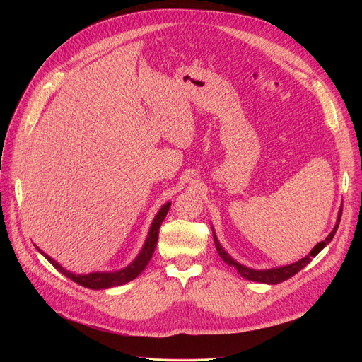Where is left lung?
<instances>
[{"label": "left lung", "mask_w": 362, "mask_h": 362, "mask_svg": "<svg viewBox=\"0 0 362 362\" xmlns=\"http://www.w3.org/2000/svg\"><path fill=\"white\" fill-rule=\"evenodd\" d=\"M340 217H341V208L339 210L337 221H336V226L333 227L332 233H330L325 240L317 243V245L314 246V248H313V251H311L307 257H303L302 259H299V261H296V262H293V264L283 265V267L270 269V270H254V269L245 267V265H242V264H239L238 261H235L229 254H227V252L221 248V245H220V242H218V239H217L214 230H213V236H214L216 250H217L220 258H221L226 264L233 265V267L238 270V273H239L242 277L248 279V280H252V281H258V283L277 284V283H280V281H284V280L291 279V277L295 276L298 272H300L303 267H305V265H308V264L311 262V258H313V257H315L322 248H325V246L333 239V236H334V233H336V230H337V227H339V223H340Z\"/></svg>", "instance_id": "left-lung-1"}]
</instances>
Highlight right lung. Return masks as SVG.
<instances>
[{
  "label": "right lung",
  "instance_id": "obj_1",
  "mask_svg": "<svg viewBox=\"0 0 362 362\" xmlns=\"http://www.w3.org/2000/svg\"><path fill=\"white\" fill-rule=\"evenodd\" d=\"M170 205L171 202H167L165 205H163L160 208V211L157 213L154 221H152L151 224V229H149V233H148V238L144 243V248L142 251L139 252V255L133 259V262H130L126 269L123 270H119V272H112V273H107V272H97V273H89V274H74L71 272H67L64 270L62 265L54 261L49 255L44 254L40 248L36 246V250L40 251L52 265L54 267L59 270L60 273H63L66 277H69L70 280L76 281L78 284H81V286L83 288H88V289H108V288H114V286H120V284H124L133 279H136L148 265L152 254H154V250L157 246V240H158V230H160V226L163 223V220L165 218L168 210H170Z\"/></svg>",
  "mask_w": 362,
  "mask_h": 362
}]
</instances>
